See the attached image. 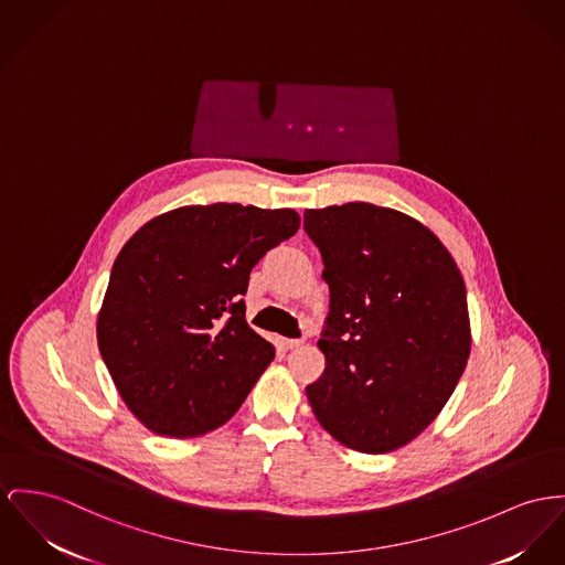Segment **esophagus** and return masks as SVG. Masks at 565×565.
Returning <instances> with one entry per match:
<instances>
[{
  "label": "esophagus",
  "mask_w": 565,
  "mask_h": 565,
  "mask_svg": "<svg viewBox=\"0 0 565 565\" xmlns=\"http://www.w3.org/2000/svg\"><path fill=\"white\" fill-rule=\"evenodd\" d=\"M278 344H280V349H285V351H291V349H298V347H300L301 340L280 339L278 340Z\"/></svg>",
  "instance_id": "34e87169"
}]
</instances>
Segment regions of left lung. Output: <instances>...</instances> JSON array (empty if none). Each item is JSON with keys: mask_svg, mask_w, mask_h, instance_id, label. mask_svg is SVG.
I'll list each match as a JSON object with an SVG mask.
<instances>
[{"mask_svg": "<svg viewBox=\"0 0 565 565\" xmlns=\"http://www.w3.org/2000/svg\"><path fill=\"white\" fill-rule=\"evenodd\" d=\"M323 257L326 371L306 387L319 424L364 454L398 450L441 414L471 351L467 291L439 237L373 203L303 212Z\"/></svg>", "mask_w": 565, "mask_h": 565, "instance_id": "1", "label": "left lung"}]
</instances>
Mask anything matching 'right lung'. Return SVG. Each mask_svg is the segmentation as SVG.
<instances>
[{"label": "right lung", "mask_w": 565, "mask_h": 565, "mask_svg": "<svg viewBox=\"0 0 565 565\" xmlns=\"http://www.w3.org/2000/svg\"><path fill=\"white\" fill-rule=\"evenodd\" d=\"M298 228L296 210L184 205L124 244L96 337L121 401L151 433L194 439L242 407L274 360L242 296L250 269Z\"/></svg>", "instance_id": "obj_1"}]
</instances>
